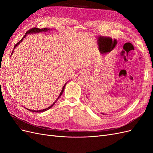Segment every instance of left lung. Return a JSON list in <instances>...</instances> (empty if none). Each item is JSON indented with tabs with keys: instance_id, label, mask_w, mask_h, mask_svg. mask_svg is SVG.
<instances>
[{
	"instance_id": "8db88e82",
	"label": "left lung",
	"mask_w": 153,
	"mask_h": 153,
	"mask_svg": "<svg viewBox=\"0 0 153 153\" xmlns=\"http://www.w3.org/2000/svg\"><path fill=\"white\" fill-rule=\"evenodd\" d=\"M101 114H103V115H105V114H103V113H101Z\"/></svg>"
}]
</instances>
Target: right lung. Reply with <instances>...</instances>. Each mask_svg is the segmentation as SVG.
I'll list each match as a JSON object with an SVG mask.
<instances>
[{"label":"right lung","mask_w":153,"mask_h":153,"mask_svg":"<svg viewBox=\"0 0 153 153\" xmlns=\"http://www.w3.org/2000/svg\"><path fill=\"white\" fill-rule=\"evenodd\" d=\"M50 30V29H48V28H43V29H39V28H36V27H34V28H32V29H29L28 31H27L26 33H25V35L24 36V38H22V39L19 41V42L18 43H17L16 45H15V47H14V49H15L16 47V46H18V45H19L22 41L24 40V38L25 37H26V36L27 35V34H32V33H39V32H46V31H48V30ZM13 52H14V50H13V52H12V53H11V56H10V57H11V55H12V54H13ZM66 84L67 83H66L64 85V86H63V87H62V90H61V93H60V94H59V96H58V98H57V100H55V102L51 105V106H50L49 107H48V108H45V109H43V110H30V109H27L28 110H29V111H30V112H45V111H46V110H48V109H50V108H52V106L54 105V104L56 103V101H57V100L60 98V96H61V95H62V94L63 93V92H64V88H65V86H66Z\"/></svg>","instance_id":"right-lung-1"}]
</instances>
